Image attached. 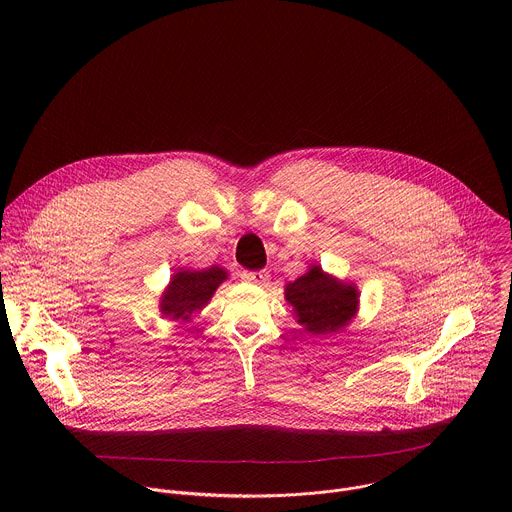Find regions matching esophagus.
<instances>
[{"label": "esophagus", "mask_w": 512, "mask_h": 512, "mask_svg": "<svg viewBox=\"0 0 512 512\" xmlns=\"http://www.w3.org/2000/svg\"><path fill=\"white\" fill-rule=\"evenodd\" d=\"M243 281L247 283H255V285H265L269 281V273L267 271H243Z\"/></svg>", "instance_id": "obj_1"}]
</instances>
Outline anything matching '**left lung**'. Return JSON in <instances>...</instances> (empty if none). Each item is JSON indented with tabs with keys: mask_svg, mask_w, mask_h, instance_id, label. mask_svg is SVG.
I'll return each instance as SVG.
<instances>
[{
	"mask_svg": "<svg viewBox=\"0 0 512 512\" xmlns=\"http://www.w3.org/2000/svg\"><path fill=\"white\" fill-rule=\"evenodd\" d=\"M360 291L352 281L310 265L304 275L285 285V302L294 308L296 322L314 336H332L344 330L358 312Z\"/></svg>",
	"mask_w": 512,
	"mask_h": 512,
	"instance_id": "8db88e82",
	"label": "left lung"
}]
</instances>
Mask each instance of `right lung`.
<instances>
[{"mask_svg": "<svg viewBox=\"0 0 512 512\" xmlns=\"http://www.w3.org/2000/svg\"><path fill=\"white\" fill-rule=\"evenodd\" d=\"M229 279L227 269L212 265L206 269H184L180 267L160 296V312L172 322H190L192 314L200 312L214 291Z\"/></svg>", "mask_w": 512, "mask_h": 512, "instance_id": "right-lung-1", "label": "right lung"}]
</instances>
